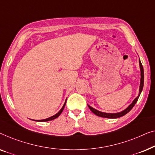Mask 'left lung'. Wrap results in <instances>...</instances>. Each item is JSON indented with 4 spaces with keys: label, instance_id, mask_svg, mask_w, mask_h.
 <instances>
[{
    "label": "left lung",
    "instance_id": "8db88e82",
    "mask_svg": "<svg viewBox=\"0 0 155 155\" xmlns=\"http://www.w3.org/2000/svg\"><path fill=\"white\" fill-rule=\"evenodd\" d=\"M139 65H140V88H139V93L138 95L137 96L136 98L134 99V101L132 102L131 104H130V105L127 108H126L125 110L122 111V112H118V113H105V112H100V111L95 110V109L93 108L92 107H91L90 105H88V107L90 110H91V112L93 113H94L95 115L97 116L100 117H104V118H109V119H116V118H119V117H123L124 115L127 114V113L130 111V110L134 107V106L135 105V104L136 103L137 101H138V97L140 96L141 92H142L143 88V84H144V71H143V67L142 65V63H141L140 59H139Z\"/></svg>",
    "mask_w": 155,
    "mask_h": 155
}]
</instances>
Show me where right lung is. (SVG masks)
Segmentation results:
<instances>
[{
  "label": "right lung",
  "mask_w": 155,
  "mask_h": 155,
  "mask_svg": "<svg viewBox=\"0 0 155 155\" xmlns=\"http://www.w3.org/2000/svg\"><path fill=\"white\" fill-rule=\"evenodd\" d=\"M66 101H67V100H66ZM66 101H65L64 104V105H63V107H62V109H61V110H60V111H59V112H58V113H57L56 114L53 115V116H52V117H49V118L45 119H41V120H34V121H48L53 120V119H56V118H58V117L59 116H60V115L61 114V113L62 112L63 110H64L65 104H66Z\"/></svg>",
  "instance_id": "right-lung-1"
}]
</instances>
